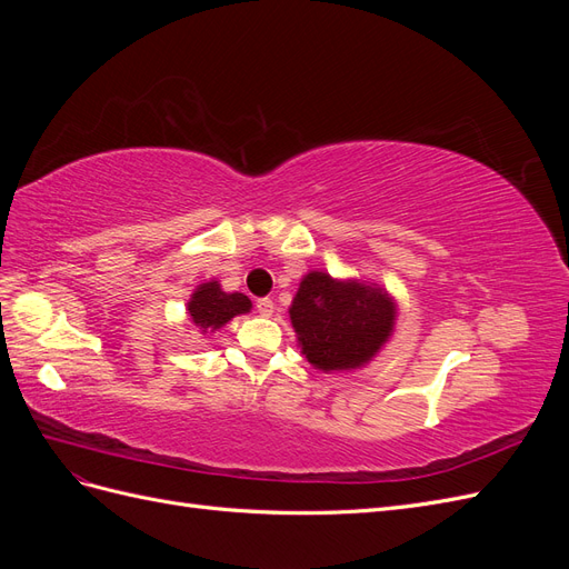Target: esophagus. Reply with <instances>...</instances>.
<instances>
[{"label":"esophagus","mask_w":569,"mask_h":569,"mask_svg":"<svg viewBox=\"0 0 569 569\" xmlns=\"http://www.w3.org/2000/svg\"><path fill=\"white\" fill-rule=\"evenodd\" d=\"M256 311L261 313L263 318H270V316L274 313V303H272V299H268V297H266V299H258V301H256Z\"/></svg>","instance_id":"34e87169"}]
</instances>
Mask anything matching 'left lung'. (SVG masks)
Segmentation results:
<instances>
[{"label":"left lung","instance_id":"1","mask_svg":"<svg viewBox=\"0 0 569 569\" xmlns=\"http://www.w3.org/2000/svg\"><path fill=\"white\" fill-rule=\"evenodd\" d=\"M301 353L322 372L356 370L389 341L396 303L382 287L311 270L289 308Z\"/></svg>","mask_w":569,"mask_h":569}]
</instances>
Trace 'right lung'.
I'll return each instance as SVG.
<instances>
[{
    "label": "right lung",
    "instance_id": "1",
    "mask_svg": "<svg viewBox=\"0 0 569 569\" xmlns=\"http://www.w3.org/2000/svg\"><path fill=\"white\" fill-rule=\"evenodd\" d=\"M249 311H251L249 297L239 295V291L228 295V291L220 289L216 280L199 284L192 299L187 303L189 320H192L203 335L220 330V327L230 322L234 316H242Z\"/></svg>",
    "mask_w": 569,
    "mask_h": 569
}]
</instances>
